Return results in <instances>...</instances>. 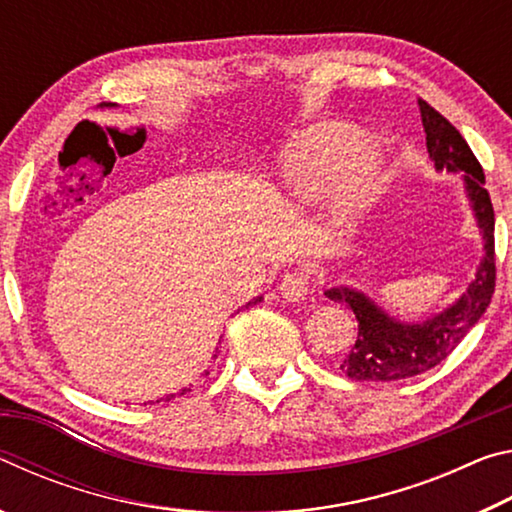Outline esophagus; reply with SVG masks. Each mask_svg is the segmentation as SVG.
<instances>
[{
    "label": "esophagus",
    "instance_id": "esophagus-1",
    "mask_svg": "<svg viewBox=\"0 0 512 512\" xmlns=\"http://www.w3.org/2000/svg\"><path fill=\"white\" fill-rule=\"evenodd\" d=\"M280 293L289 302H300L309 296V280L305 273H287L280 282Z\"/></svg>",
    "mask_w": 512,
    "mask_h": 512
}]
</instances>
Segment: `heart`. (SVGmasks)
<instances>
[{"mask_svg": "<svg viewBox=\"0 0 512 512\" xmlns=\"http://www.w3.org/2000/svg\"><path fill=\"white\" fill-rule=\"evenodd\" d=\"M293 201L314 205L334 196L332 219L350 228L366 214L391 178L388 160L357 126L320 121L293 137L282 164Z\"/></svg>", "mask_w": 512, "mask_h": 512, "instance_id": "heart-1", "label": "heart"}]
</instances>
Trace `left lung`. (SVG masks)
<instances>
[{
	"label": "left lung",
	"instance_id": "left-lung-1",
	"mask_svg": "<svg viewBox=\"0 0 512 512\" xmlns=\"http://www.w3.org/2000/svg\"><path fill=\"white\" fill-rule=\"evenodd\" d=\"M418 103L433 167L436 171L461 173L463 192L483 241V257L474 280L452 305L411 323L388 314L361 289L348 284L327 289L329 300L348 305L357 316V341L341 361V370L357 381H397L436 368L479 323L495 293V210L483 187L481 164L463 135L438 110L422 99Z\"/></svg>",
	"mask_w": 512,
	"mask_h": 512
}]
</instances>
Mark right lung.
<instances>
[{"label":"right lung","mask_w":512,"mask_h":512,"mask_svg":"<svg viewBox=\"0 0 512 512\" xmlns=\"http://www.w3.org/2000/svg\"><path fill=\"white\" fill-rule=\"evenodd\" d=\"M101 108H117V103H101ZM264 300V296H257V298H253V300H248L244 307H239L237 311H241V309H248V307H253V305H257V302H262ZM189 391V388H183V391H180L178 395H185ZM171 397H176V395H167V397H162V400H171ZM162 400H158V402H162Z\"/></svg>","instance_id":"obj_1"}]
</instances>
